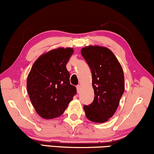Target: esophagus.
<instances>
[{"instance_id":"1","label":"esophagus","mask_w":154,"mask_h":154,"mask_svg":"<svg viewBox=\"0 0 154 154\" xmlns=\"http://www.w3.org/2000/svg\"><path fill=\"white\" fill-rule=\"evenodd\" d=\"M76 89H77V92L79 93V91L81 90V86L80 85H78L76 86Z\"/></svg>"}]
</instances>
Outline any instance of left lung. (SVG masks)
Instances as JSON below:
<instances>
[{"label": "left lung", "instance_id": "1", "mask_svg": "<svg viewBox=\"0 0 154 154\" xmlns=\"http://www.w3.org/2000/svg\"><path fill=\"white\" fill-rule=\"evenodd\" d=\"M83 57L91 69L94 101L84 105L86 118L95 123L108 122L115 113L124 91L122 65L108 48L88 46L82 48Z\"/></svg>", "mask_w": 154, "mask_h": 154}]
</instances>
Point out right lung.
<instances>
[{"label":"right lung","mask_w":154,"mask_h":154,"mask_svg":"<svg viewBox=\"0 0 154 154\" xmlns=\"http://www.w3.org/2000/svg\"><path fill=\"white\" fill-rule=\"evenodd\" d=\"M72 48L59 47L41 54L32 65L27 79V89L37 113L52 119L64 113L76 88L70 84L66 68Z\"/></svg>","instance_id":"add662e5"}]
</instances>
